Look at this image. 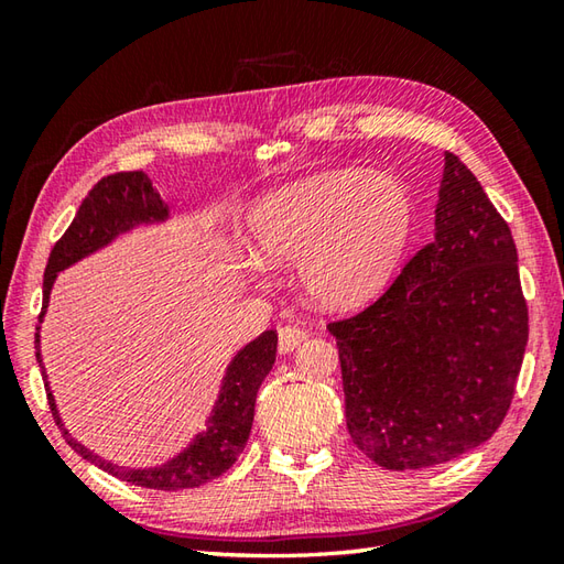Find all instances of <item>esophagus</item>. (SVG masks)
I'll return each mask as SVG.
<instances>
[{
	"label": "esophagus",
	"mask_w": 564,
	"mask_h": 564,
	"mask_svg": "<svg viewBox=\"0 0 564 564\" xmlns=\"http://www.w3.org/2000/svg\"><path fill=\"white\" fill-rule=\"evenodd\" d=\"M305 339H307V329H301V327H295V325H285V327L279 329V351L281 354H291Z\"/></svg>",
	"instance_id": "esophagus-1"
}]
</instances>
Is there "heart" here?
<instances>
[{"label":"heart","mask_w":564,"mask_h":564,"mask_svg":"<svg viewBox=\"0 0 564 564\" xmlns=\"http://www.w3.org/2000/svg\"><path fill=\"white\" fill-rule=\"evenodd\" d=\"M247 225L261 267L301 261L307 295L349 310L373 301L398 271L414 203L398 178L337 170L269 191Z\"/></svg>","instance_id":"heart-1"}]
</instances>
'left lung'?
I'll use <instances>...</instances> for the list:
<instances>
[{
	"instance_id": "left-lung-1",
	"label": "left lung",
	"mask_w": 564,
	"mask_h": 564,
	"mask_svg": "<svg viewBox=\"0 0 564 564\" xmlns=\"http://www.w3.org/2000/svg\"><path fill=\"white\" fill-rule=\"evenodd\" d=\"M337 337L346 426L386 470L473 451L505 422L529 341V307L507 220L446 152L434 239Z\"/></svg>"
}]
</instances>
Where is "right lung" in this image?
I'll use <instances>...</instances> for the list:
<instances>
[{"instance_id":"right-lung-1","label":"right lung","mask_w":564,"mask_h":564,"mask_svg":"<svg viewBox=\"0 0 564 564\" xmlns=\"http://www.w3.org/2000/svg\"><path fill=\"white\" fill-rule=\"evenodd\" d=\"M164 220H170V206L160 198L158 188L152 186L148 174L118 172L104 176L99 184H94L87 198L82 200L75 220L67 227V232L57 239L51 251V259H47L43 273V310L39 322H43L53 283L59 271L69 269L72 263H77L84 257L94 254V251L111 245L118 235L135 230L140 225ZM275 344H279V334H275V329H269L235 354L230 366L225 370L218 400H215L213 412L206 419V429L198 431L194 441L182 453H176L174 458L162 465L126 467L106 460L87 446H82L65 429L57 412L51 382H47L43 368L41 325L35 327V358H39V366L43 368L41 373L47 392V404H51L55 424L63 431L72 451H77L84 460L101 467V470L118 477V480L148 489H162V492L200 487L215 480V477H220L225 470H230L232 463L239 458V453L247 446L251 422H254L257 392L263 378L273 368Z\"/></svg>"}]
</instances>
